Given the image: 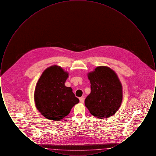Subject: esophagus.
Instances as JSON below:
<instances>
[{
  "label": "esophagus",
  "instance_id": "esophagus-1",
  "mask_svg": "<svg viewBox=\"0 0 156 156\" xmlns=\"http://www.w3.org/2000/svg\"><path fill=\"white\" fill-rule=\"evenodd\" d=\"M84 99H85V98H84L83 97H81V98H80V102L82 103V104H83V103L84 102Z\"/></svg>",
  "mask_w": 156,
  "mask_h": 156
}]
</instances>
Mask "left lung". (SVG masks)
Returning <instances> with one entry per match:
<instances>
[{
	"instance_id": "obj_1",
	"label": "left lung",
	"mask_w": 156,
	"mask_h": 156,
	"mask_svg": "<svg viewBox=\"0 0 156 156\" xmlns=\"http://www.w3.org/2000/svg\"><path fill=\"white\" fill-rule=\"evenodd\" d=\"M90 94L85 100L89 112L99 119L108 118L119 109L123 99L122 85L109 67L99 66L88 74Z\"/></svg>"
}]
</instances>
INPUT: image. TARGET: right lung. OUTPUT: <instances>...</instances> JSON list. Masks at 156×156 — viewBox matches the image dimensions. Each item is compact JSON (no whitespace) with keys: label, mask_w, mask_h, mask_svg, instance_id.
<instances>
[{"label":"right lung","mask_w":156,"mask_h":156,"mask_svg":"<svg viewBox=\"0 0 156 156\" xmlns=\"http://www.w3.org/2000/svg\"><path fill=\"white\" fill-rule=\"evenodd\" d=\"M69 73L57 65L46 68L38 80L34 93L36 107L46 119L60 120L79 103L71 87L65 86Z\"/></svg>","instance_id":"right-lung-1"}]
</instances>
